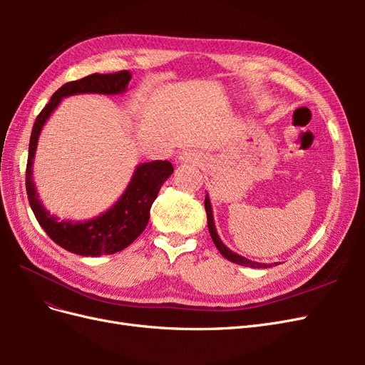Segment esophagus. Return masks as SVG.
<instances>
[{
    "instance_id": "obj_1",
    "label": "esophagus",
    "mask_w": 365,
    "mask_h": 365,
    "mask_svg": "<svg viewBox=\"0 0 365 365\" xmlns=\"http://www.w3.org/2000/svg\"><path fill=\"white\" fill-rule=\"evenodd\" d=\"M180 163H190V164H200L201 163V155H197L196 152H192V150H185L182 152L180 158H178Z\"/></svg>"
}]
</instances>
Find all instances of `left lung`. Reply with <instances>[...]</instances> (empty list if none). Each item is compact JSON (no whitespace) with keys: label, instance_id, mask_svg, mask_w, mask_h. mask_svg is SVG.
<instances>
[{"label":"left lung","instance_id":"obj_1","mask_svg":"<svg viewBox=\"0 0 365 365\" xmlns=\"http://www.w3.org/2000/svg\"><path fill=\"white\" fill-rule=\"evenodd\" d=\"M205 212H207V224H208V231H210V236H212L213 242L216 248L219 250V252L222 254V256L233 262V263H237V264H242V267H250V268H269L271 264H267V263H260V262H252L244 256H239L237 252H233L228 247L224 245V242L220 240L217 231H216V227H215V219H213V210H212V202H210V197H208V193L205 195ZM277 264V263H274Z\"/></svg>","mask_w":365,"mask_h":365}]
</instances>
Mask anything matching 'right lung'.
Masks as SVG:
<instances>
[{"label":"right lung","mask_w":365,"mask_h":365,"mask_svg":"<svg viewBox=\"0 0 365 365\" xmlns=\"http://www.w3.org/2000/svg\"><path fill=\"white\" fill-rule=\"evenodd\" d=\"M130 77L132 74L129 71L113 74L96 73L62 85L36 117L31 129L26 170V189L30 207L39 225L51 240L63 250L79 256L98 257L103 254L118 252L130 245L145 231L149 222L152 202L158 196L164 181L173 173V165L169 161L141 163L135 168L123 195L105 213L76 222L68 219L61 220L58 216L50 215L48 210L42 205L33 181V160H35L38 140L43 125L63 97L76 94H121L128 90Z\"/></svg>","instance_id":"1"}]
</instances>
